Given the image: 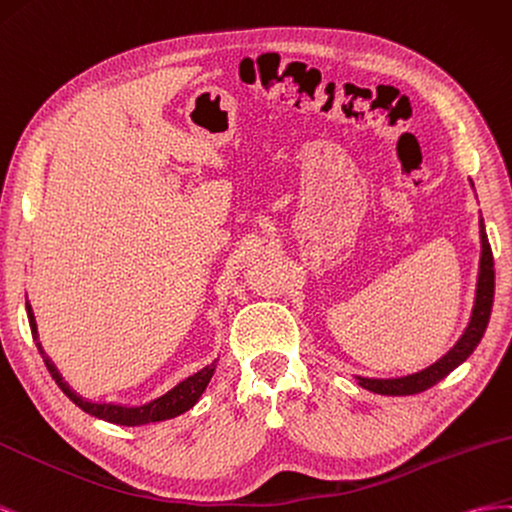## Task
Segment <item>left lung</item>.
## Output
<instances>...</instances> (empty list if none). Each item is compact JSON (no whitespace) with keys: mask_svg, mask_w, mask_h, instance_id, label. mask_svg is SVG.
I'll list each match as a JSON object with an SVG mask.
<instances>
[{"mask_svg":"<svg viewBox=\"0 0 512 512\" xmlns=\"http://www.w3.org/2000/svg\"><path fill=\"white\" fill-rule=\"evenodd\" d=\"M480 266H478V283H476V300L470 324H467L461 339L455 343V347L448 349L440 360L433 362L431 367L422 369L418 373L405 375V377H392V379H371L356 375L358 384L377 394H390V397H405V394H416L435 386L440 379H444L452 369H457L459 364L470 356L476 345L483 339V334L489 324L491 306H493V291H495V272H493V253L485 233V223L480 218Z\"/></svg>","mask_w":512,"mask_h":512,"instance_id":"obj_1","label":"left lung"}]
</instances>
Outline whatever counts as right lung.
Instances as JSON below:
<instances>
[{"mask_svg":"<svg viewBox=\"0 0 512 512\" xmlns=\"http://www.w3.org/2000/svg\"><path fill=\"white\" fill-rule=\"evenodd\" d=\"M25 309H27L29 328H32L36 347H38V352H40L42 360H45L51 377L55 379V384L60 386L62 392L66 394V397H68L72 403H75L77 407H81V410H83L85 414L96 416V418H100V420L113 422V425L139 427V425H150V422H160V420H169V418L180 416V414L191 410V407L199 401L203 390H206V386L210 384V379H212V375H214L216 360H214L212 364H208V367H203L201 371H197L195 375L182 379V382H180L178 386H173L169 392L163 394V397H158V399H154V401H150V403H145V405H139V407H126V405H115V403H92V401H85L83 397H79V394H77L75 390H70V386L62 379L60 371L55 369V364L45 356V349H42V345L38 343V328H36V319H34L32 306H29V302H25Z\"/></svg>","mask_w":512,"mask_h":512,"instance_id":"right-lung-1","label":"right lung"}]
</instances>
